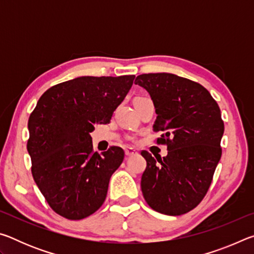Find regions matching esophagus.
Segmentation results:
<instances>
[{
	"label": "esophagus",
	"mask_w": 254,
	"mask_h": 254,
	"mask_svg": "<svg viewBox=\"0 0 254 254\" xmlns=\"http://www.w3.org/2000/svg\"><path fill=\"white\" fill-rule=\"evenodd\" d=\"M126 154L127 157H132V156H134V154H137V151L133 148H127L126 149Z\"/></svg>",
	"instance_id": "esophagus-1"
}]
</instances>
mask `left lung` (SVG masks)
<instances>
[{
    "instance_id": "1",
    "label": "left lung",
    "mask_w": 254,
    "mask_h": 254,
    "mask_svg": "<svg viewBox=\"0 0 254 254\" xmlns=\"http://www.w3.org/2000/svg\"><path fill=\"white\" fill-rule=\"evenodd\" d=\"M134 83L150 94L157 114L153 131L165 132L158 142L168 150L162 158L141 152L147 160L141 190L157 212L185 214L204 198L221 159V110L207 89L184 77L142 74Z\"/></svg>"
}]
</instances>
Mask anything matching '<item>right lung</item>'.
Returning <instances> with one entry per match:
<instances>
[{
    "instance_id": "add662e5",
    "label": "right lung",
    "mask_w": 254,
    "mask_h": 254,
    "mask_svg": "<svg viewBox=\"0 0 254 254\" xmlns=\"http://www.w3.org/2000/svg\"><path fill=\"white\" fill-rule=\"evenodd\" d=\"M135 76H81L46 91L30 115L28 152L34 182L50 207L68 220H83L101 207L122 148L93 152L95 124L111 121Z\"/></svg>"
}]
</instances>
